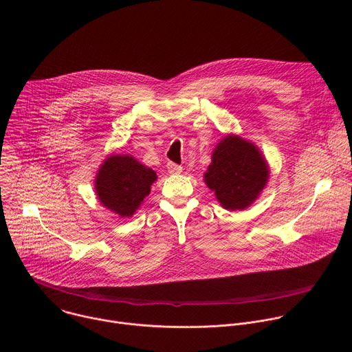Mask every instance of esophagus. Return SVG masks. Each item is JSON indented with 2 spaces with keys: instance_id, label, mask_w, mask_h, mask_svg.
<instances>
[{
  "instance_id": "obj_1",
  "label": "esophagus",
  "mask_w": 352,
  "mask_h": 352,
  "mask_svg": "<svg viewBox=\"0 0 352 352\" xmlns=\"http://www.w3.org/2000/svg\"><path fill=\"white\" fill-rule=\"evenodd\" d=\"M167 170H168L170 174H179L182 171V167L170 162V163H167Z\"/></svg>"
}]
</instances>
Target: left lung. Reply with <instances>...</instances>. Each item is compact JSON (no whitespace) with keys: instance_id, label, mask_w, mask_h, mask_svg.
Wrapping results in <instances>:
<instances>
[{"instance_id":"left-lung-1","label":"left lung","mask_w":352,"mask_h":352,"mask_svg":"<svg viewBox=\"0 0 352 352\" xmlns=\"http://www.w3.org/2000/svg\"><path fill=\"white\" fill-rule=\"evenodd\" d=\"M267 178V164L256 146L234 135L217 144L205 174L208 186L221 206L230 210L248 208L262 192Z\"/></svg>"}]
</instances>
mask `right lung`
<instances>
[{
	"instance_id": "add662e5",
	"label": "right lung",
	"mask_w": 352,
	"mask_h": 352,
	"mask_svg": "<svg viewBox=\"0 0 352 352\" xmlns=\"http://www.w3.org/2000/svg\"><path fill=\"white\" fill-rule=\"evenodd\" d=\"M156 173L131 156H111L100 167L96 178L98 200L121 217H129L140 206Z\"/></svg>"
}]
</instances>
